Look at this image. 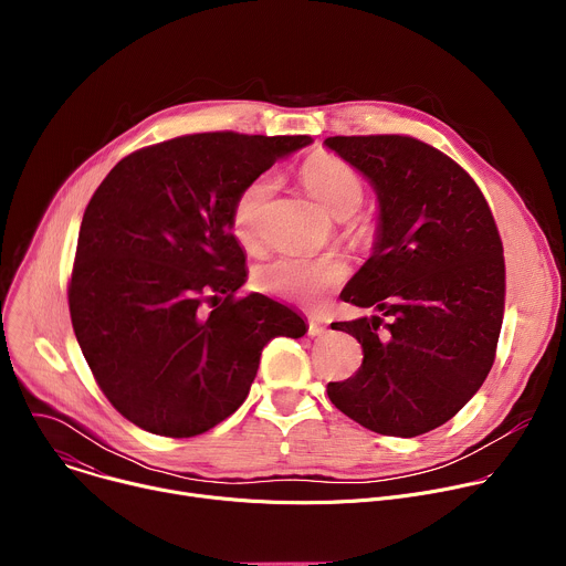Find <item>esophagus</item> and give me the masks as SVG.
<instances>
[{
  "label": "esophagus",
  "mask_w": 566,
  "mask_h": 566,
  "mask_svg": "<svg viewBox=\"0 0 566 566\" xmlns=\"http://www.w3.org/2000/svg\"><path fill=\"white\" fill-rule=\"evenodd\" d=\"M325 334H327V325H325V322H319V319L311 317V319H308V336L315 338V336H325Z\"/></svg>",
  "instance_id": "esophagus-1"
}]
</instances>
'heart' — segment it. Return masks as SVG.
Here are the masks:
<instances>
[{"label": "heart", "mask_w": 566, "mask_h": 566, "mask_svg": "<svg viewBox=\"0 0 566 566\" xmlns=\"http://www.w3.org/2000/svg\"><path fill=\"white\" fill-rule=\"evenodd\" d=\"M302 184L313 199L336 219H352L358 234H367L369 226L354 219V212L365 199L363 175L332 151L311 154L300 170ZM273 192L269 177H258L241 188L232 201L230 226L244 247H255L266 201ZM349 275V264L336 255L319 258H280L258 271V282L264 291L286 300H313L343 284Z\"/></svg>", "instance_id": "1"}]
</instances>
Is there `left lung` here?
I'll list each match as a JSON object with an SVG mask.
<instances>
[{
  "label": "left lung",
  "mask_w": 566,
  "mask_h": 566,
  "mask_svg": "<svg viewBox=\"0 0 566 566\" xmlns=\"http://www.w3.org/2000/svg\"><path fill=\"white\" fill-rule=\"evenodd\" d=\"M325 145L378 199L374 251L340 297L388 317L334 322L360 343L363 365L327 394L371 432L426 434L465 406L495 360L506 269L493 212L463 168L412 136Z\"/></svg>",
  "instance_id": "obj_1"
}]
</instances>
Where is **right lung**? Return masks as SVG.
I'll return each instance as SVG.
<instances>
[{
  "label": "right lung",
  "instance_id": "obj_1",
  "mask_svg": "<svg viewBox=\"0 0 566 566\" xmlns=\"http://www.w3.org/2000/svg\"><path fill=\"white\" fill-rule=\"evenodd\" d=\"M308 143L179 136L125 156L94 192L77 234L71 322L103 394L145 432H208L247 400L262 349L306 334L291 306L234 297L249 273L230 210L241 188Z\"/></svg>",
  "mask_w": 566,
  "mask_h": 566
}]
</instances>
